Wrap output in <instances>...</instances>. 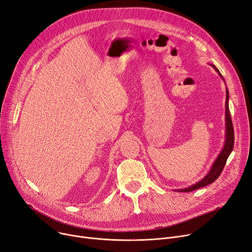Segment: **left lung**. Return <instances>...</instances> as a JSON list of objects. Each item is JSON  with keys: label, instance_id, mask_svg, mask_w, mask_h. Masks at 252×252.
Here are the masks:
<instances>
[{"label": "left lung", "instance_id": "8db88e82", "mask_svg": "<svg viewBox=\"0 0 252 252\" xmlns=\"http://www.w3.org/2000/svg\"><path fill=\"white\" fill-rule=\"evenodd\" d=\"M212 66L219 73V75L221 77V79L224 80L223 76H221V74L220 73L218 68L214 65H212ZM226 94H227V95H226V106H225V108H226V140H225V145L223 147V150H221L219 157L216 158L212 169L210 170V172L208 174H206V176L204 177L203 179H201L196 184H193L192 186H190L188 188H185V189H180L178 191L190 192V191H193L195 189H199L201 187H204V186L209 185V184H212L214 181L217 180V178L220 175L221 171H223V169L226 165V161H227L231 152L233 151V147H234V129H233V123H232V120H231V115H230L229 106H228V100H229L228 88L226 90Z\"/></svg>", "mask_w": 252, "mask_h": 252}]
</instances>
